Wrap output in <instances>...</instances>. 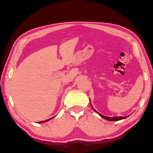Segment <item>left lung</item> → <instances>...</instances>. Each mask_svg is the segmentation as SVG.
I'll list each match as a JSON object with an SVG mask.
<instances>
[{
    "label": "left lung",
    "instance_id": "left-lung-1",
    "mask_svg": "<svg viewBox=\"0 0 153 153\" xmlns=\"http://www.w3.org/2000/svg\"><path fill=\"white\" fill-rule=\"evenodd\" d=\"M90 105L92 106V105L90 104ZM92 108H93V109H94V111H95L96 113H97L98 115H99L100 117H102L103 119H105V120H108V121H119V120H123V119H126V118H127L128 117V116H125V117H107V116H104V115H101V114H100L99 113H98L97 111H96L94 108L92 107Z\"/></svg>",
    "mask_w": 153,
    "mask_h": 153
}]
</instances>
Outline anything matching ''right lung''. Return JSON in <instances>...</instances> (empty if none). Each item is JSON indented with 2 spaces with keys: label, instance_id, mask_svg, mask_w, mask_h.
<instances>
[{
  "label": "right lung",
  "instance_id": "right-lung-1",
  "mask_svg": "<svg viewBox=\"0 0 153 153\" xmlns=\"http://www.w3.org/2000/svg\"><path fill=\"white\" fill-rule=\"evenodd\" d=\"M53 117H52V118H51V119H49V120H46V121H40V122H38V123H44V122H46V121H49V120H51V119H53Z\"/></svg>",
  "mask_w": 153,
  "mask_h": 153
}]
</instances>
